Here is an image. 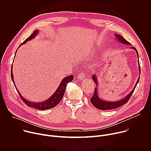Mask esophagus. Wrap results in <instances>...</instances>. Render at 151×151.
Listing matches in <instances>:
<instances>
[{
    "label": "esophagus",
    "mask_w": 151,
    "mask_h": 151,
    "mask_svg": "<svg viewBox=\"0 0 151 151\" xmlns=\"http://www.w3.org/2000/svg\"><path fill=\"white\" fill-rule=\"evenodd\" d=\"M85 75L83 72H81V73L78 75V79L79 80H82V79H83L85 78Z\"/></svg>",
    "instance_id": "34e87169"
}]
</instances>
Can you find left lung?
<instances>
[{
    "instance_id": "obj_1",
    "label": "left lung",
    "mask_w": 151,
    "mask_h": 151,
    "mask_svg": "<svg viewBox=\"0 0 151 151\" xmlns=\"http://www.w3.org/2000/svg\"><path fill=\"white\" fill-rule=\"evenodd\" d=\"M114 36H115L116 38V40H118L119 42L121 43L122 44H125V45H131V44L130 42H128L127 40H126L122 36L118 35V34H115ZM131 49H133L136 51L137 57L139 58V54L138 52L136 50V48H135L134 47H130ZM138 66H139V73L140 74V64H139V59H138ZM92 79L93 80V81L96 83V84H97L96 87L95 88L94 90V93L93 94V96H92V97L90 99V101L91 102V103L93 104V105L94 106H95L96 108L100 109V110H102V111H105V110H110V109H116L117 107H119L122 105H124V104H125L126 103H127V101L130 99V98L131 97L133 93L134 92L136 87L137 84L138 83L139 81V79H140V76L137 81V82L135 85V87H134V88L130 91V93L128 94L125 97H124L123 99L118 100V101H107V100H104L103 99H100L99 96H98V88H97V76L96 75V74L93 75L92 76Z\"/></svg>"
}]
</instances>
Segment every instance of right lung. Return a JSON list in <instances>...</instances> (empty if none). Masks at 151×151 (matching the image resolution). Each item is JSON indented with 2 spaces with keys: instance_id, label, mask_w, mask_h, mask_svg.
<instances>
[{
  "instance_id": "obj_1",
  "label": "right lung",
  "mask_w": 151,
  "mask_h": 151,
  "mask_svg": "<svg viewBox=\"0 0 151 151\" xmlns=\"http://www.w3.org/2000/svg\"><path fill=\"white\" fill-rule=\"evenodd\" d=\"M38 33H39V30H35L33 32V33L27 39H26V40L24 42H23L22 44H20V45L18 47V48H19V47L21 45H22L26 44V42H27L29 40H30L32 39H33ZM17 50L16 51V52H17ZM16 52H15V54H16ZM11 79L13 81V83L15 85L14 81L13 73H12V65L11 66ZM73 75H69L68 76L62 79V81H61V82H60V83L58 86V87L57 88V89L56 90L55 93L48 99H47V100H45L44 101H42V102H36L35 103V102H32V101H30L27 100L24 97H23L22 96V95L20 94V93L18 91L17 88L16 87L15 85V87L18 93L19 94L20 97L21 98V99H22V100L24 102V103L27 106L33 107V108L39 109V110H47V109L52 108V107H55V106H57L60 103V101L61 100V99H63V96L64 94V92H65L67 84L69 82L73 81Z\"/></svg>"
}]
</instances>
